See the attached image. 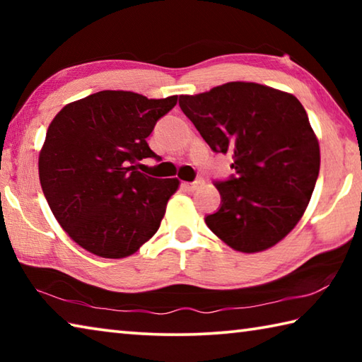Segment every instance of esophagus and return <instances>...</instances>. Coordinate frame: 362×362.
Returning a JSON list of instances; mask_svg holds the SVG:
<instances>
[{"label": "esophagus", "instance_id": "1", "mask_svg": "<svg viewBox=\"0 0 362 362\" xmlns=\"http://www.w3.org/2000/svg\"><path fill=\"white\" fill-rule=\"evenodd\" d=\"M203 183H204V180L203 179H201V177H199V179H196V180H193V182H189V183H185V187L189 189V192H193V189H196V188H199L201 185H203Z\"/></svg>", "mask_w": 362, "mask_h": 362}]
</instances>
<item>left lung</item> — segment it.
I'll return each instance as SVG.
<instances>
[{
	"label": "left lung",
	"mask_w": 362,
	"mask_h": 362,
	"mask_svg": "<svg viewBox=\"0 0 362 362\" xmlns=\"http://www.w3.org/2000/svg\"><path fill=\"white\" fill-rule=\"evenodd\" d=\"M179 105L216 153L233 158L216 180L220 207L206 216L212 233L240 252L274 246L302 218L320 174V144L302 103L257 83H226Z\"/></svg>",
	"instance_id": "1"
}]
</instances>
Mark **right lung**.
I'll return each instance as SVG.
<instances>
[{"label":"right lung","instance_id":"right-lung-1","mask_svg":"<svg viewBox=\"0 0 362 362\" xmlns=\"http://www.w3.org/2000/svg\"><path fill=\"white\" fill-rule=\"evenodd\" d=\"M177 95L146 99L100 90L65 105L49 124L40 153V182L54 217L83 249L121 259L155 235L177 179L137 170L159 158L146 137L175 107Z\"/></svg>","mask_w":362,"mask_h":362}]
</instances>
